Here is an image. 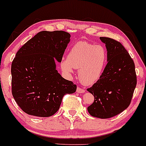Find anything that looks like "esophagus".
Wrapping results in <instances>:
<instances>
[{"label":"esophagus","instance_id":"34e87169","mask_svg":"<svg viewBox=\"0 0 146 146\" xmlns=\"http://www.w3.org/2000/svg\"><path fill=\"white\" fill-rule=\"evenodd\" d=\"M85 92H86V90H85L84 89L79 88V87H78L77 89H76V92L80 93V94H82V93H84Z\"/></svg>","mask_w":146,"mask_h":146}]
</instances>
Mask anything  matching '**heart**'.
Instances as JSON below:
<instances>
[{"instance_id":"b5f03b06","label":"heart","mask_w":146,"mask_h":146,"mask_svg":"<svg viewBox=\"0 0 146 146\" xmlns=\"http://www.w3.org/2000/svg\"><path fill=\"white\" fill-rule=\"evenodd\" d=\"M108 54L102 45L86 41L75 43L70 49L68 58L61 61L62 70L67 74L78 69V76L83 84L92 85L99 79L107 63Z\"/></svg>"}]
</instances>
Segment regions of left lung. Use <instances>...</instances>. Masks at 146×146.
Segmentation results:
<instances>
[{"label":"left lung","instance_id":"left-lung-1","mask_svg":"<svg viewBox=\"0 0 146 146\" xmlns=\"http://www.w3.org/2000/svg\"><path fill=\"white\" fill-rule=\"evenodd\" d=\"M100 40L106 44L108 63L99 79L87 90L94 96L88 111L92 117L108 119L130 104L137 75L133 60L121 42L108 37H100Z\"/></svg>","mask_w":146,"mask_h":146}]
</instances>
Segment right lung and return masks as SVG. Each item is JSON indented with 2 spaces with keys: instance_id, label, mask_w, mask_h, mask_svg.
<instances>
[{
  "instance_id": "right-lung-1",
  "label": "right lung",
  "mask_w": 146,
  "mask_h": 146,
  "mask_svg": "<svg viewBox=\"0 0 146 146\" xmlns=\"http://www.w3.org/2000/svg\"><path fill=\"white\" fill-rule=\"evenodd\" d=\"M70 41L64 31H42L19 49L11 63V92L23 111L48 117L59 109L62 99L76 86L56 69Z\"/></svg>"
}]
</instances>
